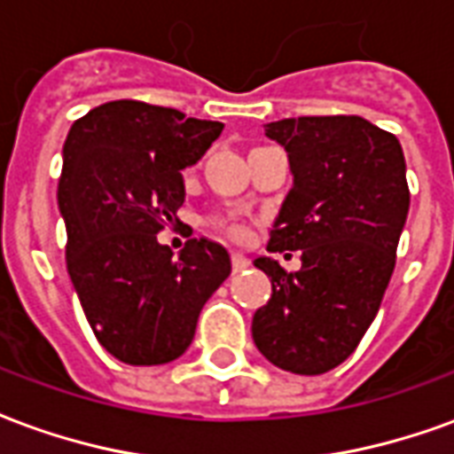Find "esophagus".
I'll return each mask as SVG.
<instances>
[{"instance_id":"obj_1","label":"esophagus","mask_w":454,"mask_h":454,"mask_svg":"<svg viewBox=\"0 0 454 454\" xmlns=\"http://www.w3.org/2000/svg\"><path fill=\"white\" fill-rule=\"evenodd\" d=\"M231 265H233V272H243L250 267V260L246 255H240V253H233L231 255Z\"/></svg>"}]
</instances>
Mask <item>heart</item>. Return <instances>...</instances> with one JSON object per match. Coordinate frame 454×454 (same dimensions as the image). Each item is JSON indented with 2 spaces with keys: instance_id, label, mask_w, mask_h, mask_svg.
Instances as JSON below:
<instances>
[{
  "instance_id": "obj_1",
  "label": "heart",
  "mask_w": 454,
  "mask_h": 454,
  "mask_svg": "<svg viewBox=\"0 0 454 454\" xmlns=\"http://www.w3.org/2000/svg\"><path fill=\"white\" fill-rule=\"evenodd\" d=\"M211 226L216 228L218 233H223V236L231 238V240H236V243H243V240H247V236H250V231H247L246 223L233 216L214 218V221H211Z\"/></svg>"
}]
</instances>
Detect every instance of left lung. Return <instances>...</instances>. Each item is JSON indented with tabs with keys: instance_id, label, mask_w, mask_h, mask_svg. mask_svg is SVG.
Here are the masks:
<instances>
[{
	"instance_id": "left-lung-1",
	"label": "left lung",
	"mask_w": 454,
	"mask_h": 454,
	"mask_svg": "<svg viewBox=\"0 0 454 454\" xmlns=\"http://www.w3.org/2000/svg\"><path fill=\"white\" fill-rule=\"evenodd\" d=\"M265 133L294 175L267 250H301V270L257 257L272 299L253 316V340L279 370L324 374L360 345L389 286L411 201L406 160L394 133L362 116L282 119Z\"/></svg>"
}]
</instances>
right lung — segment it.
I'll use <instances>...</instances> for the list:
<instances>
[{"mask_svg":"<svg viewBox=\"0 0 454 454\" xmlns=\"http://www.w3.org/2000/svg\"><path fill=\"white\" fill-rule=\"evenodd\" d=\"M221 130L218 121L119 99L67 133L58 182L67 272L97 340L126 364L177 360L208 296L231 275L218 243L192 238L177 260L158 243L184 204L182 169Z\"/></svg>","mask_w":454,"mask_h":454,"instance_id":"right-lung-1","label":"right lung"}]
</instances>
